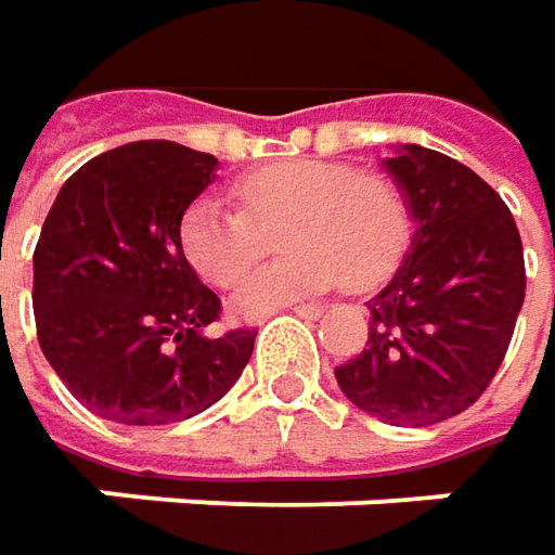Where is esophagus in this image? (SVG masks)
<instances>
[{"mask_svg": "<svg viewBox=\"0 0 555 555\" xmlns=\"http://www.w3.org/2000/svg\"><path fill=\"white\" fill-rule=\"evenodd\" d=\"M297 315H304V319H319V315L325 313V307L322 304H297V307H292Z\"/></svg>", "mask_w": 555, "mask_h": 555, "instance_id": "esophagus-1", "label": "esophagus"}]
</instances>
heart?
I'll use <instances>...</instances> for the list:
<instances>
[{
  "mask_svg": "<svg viewBox=\"0 0 555 555\" xmlns=\"http://www.w3.org/2000/svg\"><path fill=\"white\" fill-rule=\"evenodd\" d=\"M240 208L215 196L196 199L181 220V248L211 285H233L270 251L276 263L245 276L233 292L242 313H267L285 300L344 282L369 292L402 263L414 233L405 190L380 171H353L344 163L282 159L233 183Z\"/></svg>",
  "mask_w": 555,
  "mask_h": 555,
  "instance_id": "obj_1",
  "label": "heart"
}]
</instances>
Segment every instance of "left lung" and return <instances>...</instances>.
Instances as JSON below:
<instances>
[{
    "mask_svg": "<svg viewBox=\"0 0 555 555\" xmlns=\"http://www.w3.org/2000/svg\"><path fill=\"white\" fill-rule=\"evenodd\" d=\"M417 220L411 251L369 300L362 353L335 377L356 409L392 427L467 411L504 362L526 300V258L504 199L473 168L427 146L387 159Z\"/></svg>",
    "mask_w": 555,
    "mask_h": 555,
    "instance_id": "left-lung-1",
    "label": "left lung"
}]
</instances>
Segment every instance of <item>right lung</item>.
Returning <instances> with one entry per match:
<instances>
[{
	"instance_id": "right-lung-1",
	"label": "right lung",
	"mask_w": 555,
	"mask_h": 555,
	"mask_svg": "<svg viewBox=\"0 0 555 555\" xmlns=\"http://www.w3.org/2000/svg\"><path fill=\"white\" fill-rule=\"evenodd\" d=\"M218 159L175 141L106 150L69 178L33 251L36 337L67 390L106 421L165 427L240 380L255 328L205 335L220 297L181 248Z\"/></svg>"
}]
</instances>
